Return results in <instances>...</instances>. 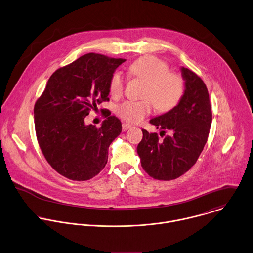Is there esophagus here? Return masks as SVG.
<instances>
[{"instance_id": "obj_1", "label": "esophagus", "mask_w": 253, "mask_h": 253, "mask_svg": "<svg viewBox=\"0 0 253 253\" xmlns=\"http://www.w3.org/2000/svg\"><path fill=\"white\" fill-rule=\"evenodd\" d=\"M131 127H132V125H131V124H129V123H123V124H122V129H123L124 131H126V130L130 129Z\"/></svg>"}]
</instances>
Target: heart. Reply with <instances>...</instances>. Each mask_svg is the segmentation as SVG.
I'll return each mask as SVG.
<instances>
[{"instance_id":"obj_1","label":"heart","mask_w":253,"mask_h":253,"mask_svg":"<svg viewBox=\"0 0 253 253\" xmlns=\"http://www.w3.org/2000/svg\"><path fill=\"white\" fill-rule=\"evenodd\" d=\"M169 65L162 59L146 55L135 60L129 67L132 77L147 82L144 100H126L116 107V113L125 121L138 123L149 115L153 104L162 112L174 108L184 94V81L174 72L169 71ZM125 79L121 72H115L109 81V92L117 98L123 94Z\"/></svg>"}]
</instances>
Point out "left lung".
Returning a JSON list of instances; mask_svg holds the SVG:
<instances>
[{
  "label": "left lung",
  "instance_id": "8db88e82",
  "mask_svg": "<svg viewBox=\"0 0 253 253\" xmlns=\"http://www.w3.org/2000/svg\"><path fill=\"white\" fill-rule=\"evenodd\" d=\"M184 94L171 110L150 120L164 135L143 131L137 147L144 170L159 180L175 179L195 165L207 142L212 124V109L206 84L191 70L181 67ZM161 135V134H160Z\"/></svg>",
  "mask_w": 253,
  "mask_h": 253
}]
</instances>
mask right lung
<instances>
[{"instance_id": "1", "label": "right lung", "mask_w": 253, "mask_h": 253, "mask_svg": "<svg viewBox=\"0 0 253 253\" xmlns=\"http://www.w3.org/2000/svg\"><path fill=\"white\" fill-rule=\"evenodd\" d=\"M125 61L88 53L49 78L34 105V124L45 159L61 175L84 181L104 169L108 148L122 131L121 121L109 113L96 128L84 118L96 104L109 100L110 78Z\"/></svg>"}]
</instances>
